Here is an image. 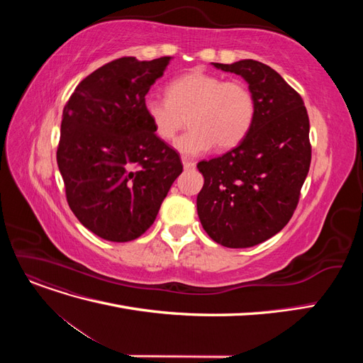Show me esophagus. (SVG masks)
<instances>
[{"instance_id":"esophagus-1","label":"esophagus","mask_w":363,"mask_h":363,"mask_svg":"<svg viewBox=\"0 0 363 363\" xmlns=\"http://www.w3.org/2000/svg\"><path fill=\"white\" fill-rule=\"evenodd\" d=\"M183 168L184 169H194L195 168V162L188 160V159H183Z\"/></svg>"}]
</instances>
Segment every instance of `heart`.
<instances>
[{"label": "heart", "mask_w": 363, "mask_h": 363, "mask_svg": "<svg viewBox=\"0 0 363 363\" xmlns=\"http://www.w3.org/2000/svg\"><path fill=\"white\" fill-rule=\"evenodd\" d=\"M144 112L164 142L172 140L188 116L191 128L174 142L183 157H196L218 148H232L248 135L256 115V100L239 80L192 71L172 79L167 98L147 96Z\"/></svg>", "instance_id": "heart-1"}]
</instances>
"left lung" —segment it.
<instances>
[{"mask_svg":"<svg viewBox=\"0 0 363 363\" xmlns=\"http://www.w3.org/2000/svg\"><path fill=\"white\" fill-rule=\"evenodd\" d=\"M242 77L256 100L245 139L196 168L204 184L196 212L206 233L228 248L255 247L289 223L311 168L309 116L300 94L257 60L213 63Z\"/></svg>","mask_w":363,"mask_h":363,"instance_id":"8db88e82","label":"left lung"}]
</instances>
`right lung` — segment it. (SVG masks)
<instances>
[{"mask_svg":"<svg viewBox=\"0 0 363 363\" xmlns=\"http://www.w3.org/2000/svg\"><path fill=\"white\" fill-rule=\"evenodd\" d=\"M171 57H121L83 79L63 107L57 164L77 219L112 242L155 223L183 171L179 152L155 133L145 95Z\"/></svg>","mask_w":363,"mask_h":363,"instance_id":"obj_1","label":"right lung"}]
</instances>
